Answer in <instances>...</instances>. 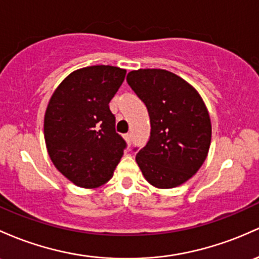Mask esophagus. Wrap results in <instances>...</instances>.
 Here are the masks:
<instances>
[{"label":"esophagus","instance_id":"1","mask_svg":"<svg viewBox=\"0 0 259 259\" xmlns=\"http://www.w3.org/2000/svg\"><path fill=\"white\" fill-rule=\"evenodd\" d=\"M124 139H125V141H126V144L130 146V144H132V134H125Z\"/></svg>","mask_w":259,"mask_h":259}]
</instances>
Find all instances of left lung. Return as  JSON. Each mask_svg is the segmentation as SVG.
Returning a JSON list of instances; mask_svg holds the SVG:
<instances>
[{
    "mask_svg": "<svg viewBox=\"0 0 259 259\" xmlns=\"http://www.w3.org/2000/svg\"><path fill=\"white\" fill-rule=\"evenodd\" d=\"M126 81L149 110L151 135L136 153L145 180L156 188H176L199 171L208 156L211 121L192 84L161 69L130 71Z\"/></svg>",
    "mask_w": 259,
    "mask_h": 259,
    "instance_id": "1",
    "label": "left lung"
}]
</instances>
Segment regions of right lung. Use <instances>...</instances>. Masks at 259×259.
<instances>
[{
    "label": "right lung",
    "instance_id": "obj_1",
    "mask_svg": "<svg viewBox=\"0 0 259 259\" xmlns=\"http://www.w3.org/2000/svg\"><path fill=\"white\" fill-rule=\"evenodd\" d=\"M126 70L96 65L71 72L54 91L44 116L50 160L81 188H98L113 177L126 146L115 133L110 99Z\"/></svg>",
    "mask_w": 259,
    "mask_h": 259
}]
</instances>
